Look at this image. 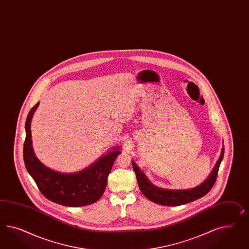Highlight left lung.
<instances>
[{"mask_svg": "<svg viewBox=\"0 0 249 249\" xmlns=\"http://www.w3.org/2000/svg\"><path fill=\"white\" fill-rule=\"evenodd\" d=\"M223 157H224V148H222L221 155L216 162L213 171L209 176V178L198 187L187 189V190H169V189L157 188L148 181V178L142 173L141 169L138 168V166L135 164L134 161H132V166L136 173L139 188L143 193V195L148 198L150 201L154 202L157 204L168 206V207H176V206H180V205L196 200L209 193L210 189L213 188L216 180L218 169L223 160Z\"/></svg>", "mask_w": 249, "mask_h": 249, "instance_id": "1", "label": "left lung"}]
</instances>
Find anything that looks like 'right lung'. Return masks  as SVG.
<instances>
[{
    "instance_id": "add662e5",
    "label": "right lung",
    "mask_w": 249,
    "mask_h": 249,
    "mask_svg": "<svg viewBox=\"0 0 249 249\" xmlns=\"http://www.w3.org/2000/svg\"><path fill=\"white\" fill-rule=\"evenodd\" d=\"M39 102L32 107L25 123L26 138L23 145V160L41 194L49 200L66 207H82L93 204L101 198L107 186L115 159L121 152L111 151L90 167L73 174L56 172L41 164L32 148L31 121Z\"/></svg>"
}]
</instances>
